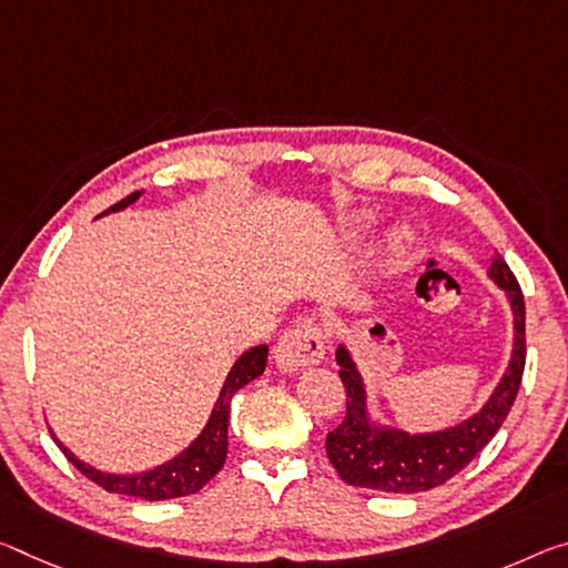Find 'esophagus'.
<instances>
[{
	"label": "esophagus",
	"mask_w": 568,
	"mask_h": 568,
	"mask_svg": "<svg viewBox=\"0 0 568 568\" xmlns=\"http://www.w3.org/2000/svg\"><path fill=\"white\" fill-rule=\"evenodd\" d=\"M275 364L283 372H301L305 366L318 364L323 354H326V341H323V331L318 323L303 321L298 326L287 328L273 348Z\"/></svg>",
	"instance_id": "1"
}]
</instances>
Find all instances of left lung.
<instances>
[{"label":"left lung","mask_w":568,"mask_h":568,"mask_svg":"<svg viewBox=\"0 0 568 568\" xmlns=\"http://www.w3.org/2000/svg\"><path fill=\"white\" fill-rule=\"evenodd\" d=\"M490 277L510 298L513 316H516V346H513L508 372L490 402L460 427L414 437L404 432L372 427L366 417L364 386L356 366L348 358L346 348L336 351V362L341 366L338 376L346 386V417L328 432L326 455L341 480L368 490L425 493L455 478L495 437L518 397L520 382H524L526 301L516 275L503 257L493 263Z\"/></svg>","instance_id":"8db88e82"}]
</instances>
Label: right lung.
I'll return each mask as SVG.
<instances>
[{
  "label": "right lung",
  "mask_w": 568,
  "mask_h": 568,
  "mask_svg": "<svg viewBox=\"0 0 568 568\" xmlns=\"http://www.w3.org/2000/svg\"><path fill=\"white\" fill-rule=\"evenodd\" d=\"M141 192H133L105 212L123 210V206L136 202ZM265 366H267V346H255L250 348L247 354H242L240 362L232 366L227 382H224L220 392V399L214 404L212 417L206 422L202 435L196 437V443L189 447L186 453L179 455L176 460H171L169 465H161L151 473H143V475L98 473L85 463H80L75 455H70V449L65 445H60L58 439L55 443L62 449V455H65L88 480L101 485V488L108 493L131 495V498H141V500H169V498H182V495L200 493L204 485L222 470L224 457H227V425H230L232 397H235L242 386L250 384L252 379H257V376L265 372Z\"/></svg>",
  "instance_id": "right-lung-1"
}]
</instances>
